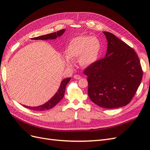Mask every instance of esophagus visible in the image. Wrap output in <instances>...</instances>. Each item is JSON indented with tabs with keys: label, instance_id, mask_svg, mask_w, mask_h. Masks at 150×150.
<instances>
[{
	"label": "esophagus",
	"instance_id": "obj_1",
	"mask_svg": "<svg viewBox=\"0 0 150 150\" xmlns=\"http://www.w3.org/2000/svg\"><path fill=\"white\" fill-rule=\"evenodd\" d=\"M74 78L75 79L79 80V79H81V76H80L79 75H74Z\"/></svg>",
	"mask_w": 150,
	"mask_h": 150
}]
</instances>
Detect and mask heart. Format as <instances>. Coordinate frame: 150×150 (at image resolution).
<instances>
[{
	"label": "heart",
	"instance_id": "heart-1",
	"mask_svg": "<svg viewBox=\"0 0 150 150\" xmlns=\"http://www.w3.org/2000/svg\"><path fill=\"white\" fill-rule=\"evenodd\" d=\"M101 50V44L96 37L88 35L78 36L72 39L66 49V55L71 59H79V64L83 67H89L96 62ZM67 66H72V62L66 59Z\"/></svg>",
	"mask_w": 150,
	"mask_h": 150
}]
</instances>
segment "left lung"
Returning <instances> with one entry per match:
<instances>
[{
    "mask_svg": "<svg viewBox=\"0 0 150 150\" xmlns=\"http://www.w3.org/2000/svg\"><path fill=\"white\" fill-rule=\"evenodd\" d=\"M106 56L84 71L88 96L98 106L114 109L127 105L142 82L143 71L134 49L110 33Z\"/></svg>",
    "mask_w": 150,
    "mask_h": 150,
    "instance_id": "left-lung-1",
    "label": "left lung"
}]
</instances>
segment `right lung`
I'll use <instances>...</instances> for the list:
<instances>
[{"mask_svg": "<svg viewBox=\"0 0 150 150\" xmlns=\"http://www.w3.org/2000/svg\"><path fill=\"white\" fill-rule=\"evenodd\" d=\"M64 32H65V29H62L61 30L57 31L56 33L55 32V33H51L49 34L40 35L37 38H32L31 39L32 40H42L56 39L57 38L61 37V36L64 33ZM70 80H71L70 78L63 79L61 81L60 86H59V88L57 91L46 103H44V104H42V105H40L38 106H33V107L25 106V105H24V104H22V106H24L25 108H29V109H30V110H34V111H42L50 110V109H51L53 107L55 106L56 104L63 98V97H64L66 85L69 83Z\"/></svg>", "mask_w": 150, "mask_h": 150, "instance_id": "right-lung-1", "label": "right lung"}]
</instances>
